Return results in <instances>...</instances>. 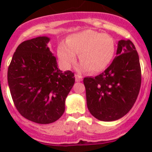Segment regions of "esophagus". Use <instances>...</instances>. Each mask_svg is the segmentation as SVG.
I'll list each match as a JSON object with an SVG mask.
<instances>
[{"label":"esophagus","mask_w":152,"mask_h":152,"mask_svg":"<svg viewBox=\"0 0 152 152\" xmlns=\"http://www.w3.org/2000/svg\"><path fill=\"white\" fill-rule=\"evenodd\" d=\"M75 78H76V82H80V81H82V80H83V77H82V76H80V75H78V74L75 76Z\"/></svg>","instance_id":"1"}]
</instances>
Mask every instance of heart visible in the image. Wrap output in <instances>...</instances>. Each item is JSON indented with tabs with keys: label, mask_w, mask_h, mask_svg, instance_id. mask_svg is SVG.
Instances as JSON below:
<instances>
[{
	"label": "heart",
	"mask_w": 152,
	"mask_h": 152,
	"mask_svg": "<svg viewBox=\"0 0 152 152\" xmlns=\"http://www.w3.org/2000/svg\"><path fill=\"white\" fill-rule=\"evenodd\" d=\"M115 48V40L110 34L84 30L69 35L66 43L60 44L57 56L64 68L69 69L75 64L76 54L80 53V69L97 73L110 64Z\"/></svg>",
	"instance_id": "1"
}]
</instances>
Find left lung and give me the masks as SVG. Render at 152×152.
Wrapping results in <instances>:
<instances>
[{
    "label": "left lung",
    "instance_id": "1",
    "mask_svg": "<svg viewBox=\"0 0 152 152\" xmlns=\"http://www.w3.org/2000/svg\"><path fill=\"white\" fill-rule=\"evenodd\" d=\"M116 54L103 72L83 79L88 110L103 121L118 120L129 113L141 84L139 55L134 44L130 40H121Z\"/></svg>",
    "mask_w": 152,
    "mask_h": 152
}]
</instances>
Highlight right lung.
<instances>
[{
	"label": "right lung",
	"instance_id": "right-lung-1",
	"mask_svg": "<svg viewBox=\"0 0 152 152\" xmlns=\"http://www.w3.org/2000/svg\"><path fill=\"white\" fill-rule=\"evenodd\" d=\"M50 38L23 42L8 69V83L15 106L29 121L50 124L64 113L65 99L75 83L74 73L61 71L47 46Z\"/></svg>",
	"mask_w": 152,
	"mask_h": 152
}]
</instances>
